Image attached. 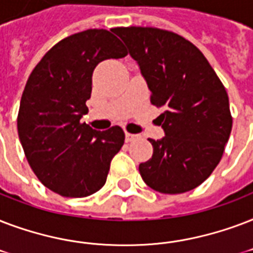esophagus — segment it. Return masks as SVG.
Masks as SVG:
<instances>
[{"instance_id":"1","label":"esophagus","mask_w":253,"mask_h":253,"mask_svg":"<svg viewBox=\"0 0 253 253\" xmlns=\"http://www.w3.org/2000/svg\"><path fill=\"white\" fill-rule=\"evenodd\" d=\"M137 134H132V133H125V141H126V142H130V141H134L137 138Z\"/></svg>"}]
</instances>
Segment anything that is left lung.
<instances>
[{"instance_id":"left-lung-1","label":"left lung","mask_w":253,"mask_h":253,"mask_svg":"<svg viewBox=\"0 0 253 253\" xmlns=\"http://www.w3.org/2000/svg\"><path fill=\"white\" fill-rule=\"evenodd\" d=\"M140 66L152 92L150 103L164 109L165 130L150 138L153 156L138 166L149 187L181 194L206 181L222 160L232 116L223 83L195 44L157 27H116Z\"/></svg>"}]
</instances>
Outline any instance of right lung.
<instances>
[{
  "mask_svg": "<svg viewBox=\"0 0 253 253\" xmlns=\"http://www.w3.org/2000/svg\"><path fill=\"white\" fill-rule=\"evenodd\" d=\"M125 55L111 31L88 29L52 46L27 79L17 117L19 140L37 178L62 197L99 191L124 145L119 125L100 132L80 119L88 112L96 66Z\"/></svg>",
  "mask_w": 253,
  "mask_h": 253,
  "instance_id": "1",
  "label": "right lung"
}]
</instances>
